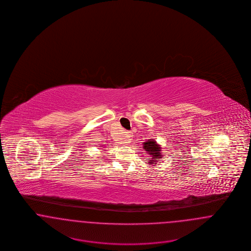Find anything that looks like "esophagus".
Wrapping results in <instances>:
<instances>
[{
  "instance_id": "1",
  "label": "esophagus",
  "mask_w": 251,
  "mask_h": 251,
  "mask_svg": "<svg viewBox=\"0 0 251 251\" xmlns=\"http://www.w3.org/2000/svg\"><path fill=\"white\" fill-rule=\"evenodd\" d=\"M124 133H125V134H124V139H125V142H126V143L130 142V140L131 139V132H130V131H125Z\"/></svg>"
}]
</instances>
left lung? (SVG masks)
Listing matches in <instances>:
<instances>
[{
    "label": "left lung",
    "instance_id": "1",
    "mask_svg": "<svg viewBox=\"0 0 251 251\" xmlns=\"http://www.w3.org/2000/svg\"><path fill=\"white\" fill-rule=\"evenodd\" d=\"M143 150H145L147 153L150 155L148 159H150L149 163L151 165L156 164L157 160L163 158V155L161 153V148L153 139H150L147 142H144Z\"/></svg>",
    "mask_w": 251,
    "mask_h": 251
}]
</instances>
